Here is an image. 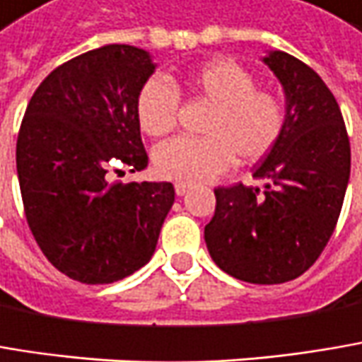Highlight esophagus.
I'll return each instance as SVG.
<instances>
[{"mask_svg":"<svg viewBox=\"0 0 362 362\" xmlns=\"http://www.w3.org/2000/svg\"><path fill=\"white\" fill-rule=\"evenodd\" d=\"M187 192H189V185H185V183H175V194L179 195V197H183Z\"/></svg>","mask_w":362,"mask_h":362,"instance_id":"obj_1","label":"esophagus"}]
</instances>
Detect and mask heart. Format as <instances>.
I'll return each mask as SVG.
<instances>
[{"mask_svg": "<svg viewBox=\"0 0 362 362\" xmlns=\"http://www.w3.org/2000/svg\"><path fill=\"white\" fill-rule=\"evenodd\" d=\"M185 86L208 103L202 134L206 138H173L154 148L152 160L160 177L179 183L212 181L237 156L253 163L266 156L284 127V105L268 90H257L255 76L230 59H214L185 78ZM144 134L167 136L179 117V92L163 76H152L136 100Z\"/></svg>", "mask_w": 362, "mask_h": 362, "instance_id": "heart-1", "label": "heart"}]
</instances>
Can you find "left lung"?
Returning a JSON list of instances; mask_svg holds the SVG:
<instances>
[{"label":"left lung","mask_w":362,"mask_h":362,"mask_svg":"<svg viewBox=\"0 0 362 362\" xmlns=\"http://www.w3.org/2000/svg\"><path fill=\"white\" fill-rule=\"evenodd\" d=\"M264 64L282 84L284 127L253 177L264 189L218 187L204 228L220 270L251 284H282L307 272L327 245L350 177V142L334 94L297 57L270 51Z\"/></svg>","instance_id":"left-lung-1"}]
</instances>
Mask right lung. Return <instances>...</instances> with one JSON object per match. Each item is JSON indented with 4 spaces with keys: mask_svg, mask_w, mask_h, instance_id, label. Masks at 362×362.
Here are the masks:
<instances>
[{
    "mask_svg": "<svg viewBox=\"0 0 362 362\" xmlns=\"http://www.w3.org/2000/svg\"><path fill=\"white\" fill-rule=\"evenodd\" d=\"M154 69L148 51L107 45L53 69L26 107L16 144L24 212L45 257L71 280L111 284L140 270L173 208L167 181L107 177L148 167L136 100Z\"/></svg>",
    "mask_w": 362,
    "mask_h": 362,
    "instance_id": "add662e5",
    "label": "right lung"
}]
</instances>
